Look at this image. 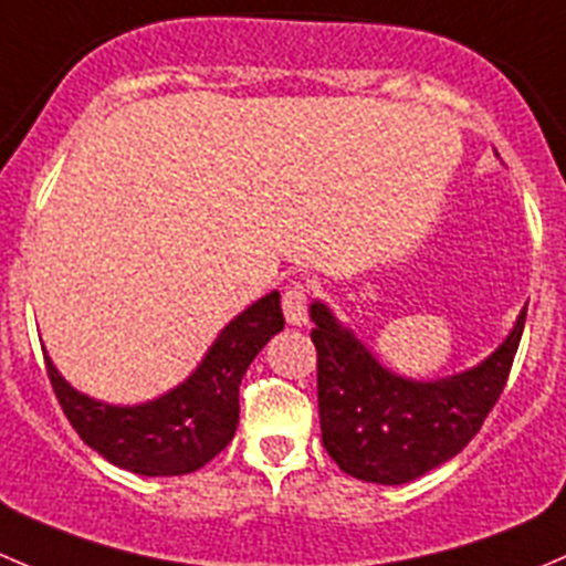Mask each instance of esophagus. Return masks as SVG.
Segmentation results:
<instances>
[{
	"label": "esophagus",
	"mask_w": 566,
	"mask_h": 566,
	"mask_svg": "<svg viewBox=\"0 0 566 566\" xmlns=\"http://www.w3.org/2000/svg\"><path fill=\"white\" fill-rule=\"evenodd\" d=\"M306 306H310V287L304 282H293L282 293V310L287 323L301 326L306 321Z\"/></svg>",
	"instance_id": "obj_1"
}]
</instances>
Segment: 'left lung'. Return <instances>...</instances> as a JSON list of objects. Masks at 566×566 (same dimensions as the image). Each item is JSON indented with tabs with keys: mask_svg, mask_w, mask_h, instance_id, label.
I'll return each instance as SVG.
<instances>
[{
	"mask_svg": "<svg viewBox=\"0 0 566 566\" xmlns=\"http://www.w3.org/2000/svg\"><path fill=\"white\" fill-rule=\"evenodd\" d=\"M312 321L328 457L359 481L406 484L457 457L479 434L512 373L525 310L506 343L475 370L426 384L384 370L323 304H312Z\"/></svg>",
	"mask_w": 566,
	"mask_h": 566,
	"instance_id": "1",
	"label": "left lung"
}]
</instances>
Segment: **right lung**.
<instances>
[{
	"mask_svg": "<svg viewBox=\"0 0 566 566\" xmlns=\"http://www.w3.org/2000/svg\"><path fill=\"white\" fill-rule=\"evenodd\" d=\"M282 328L279 293L265 295L223 328L182 387L132 409L80 395L49 359L46 373L80 440L107 462L137 475H188L232 442L240 417V381L262 345Z\"/></svg>",
	"mask_w": 566,
	"mask_h": 566,
	"instance_id": "1",
	"label": "right lung"
}]
</instances>
